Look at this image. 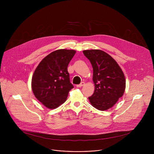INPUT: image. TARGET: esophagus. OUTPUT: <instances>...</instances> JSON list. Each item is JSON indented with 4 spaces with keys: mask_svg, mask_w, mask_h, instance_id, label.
I'll return each instance as SVG.
<instances>
[{
    "mask_svg": "<svg viewBox=\"0 0 154 154\" xmlns=\"http://www.w3.org/2000/svg\"><path fill=\"white\" fill-rule=\"evenodd\" d=\"M85 85V82H82L80 84H79V85H77V87H82V86H84Z\"/></svg>",
    "mask_w": 154,
    "mask_h": 154,
    "instance_id": "obj_1",
    "label": "esophagus"
}]
</instances>
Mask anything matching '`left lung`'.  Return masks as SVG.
Wrapping results in <instances>:
<instances>
[{"mask_svg":"<svg viewBox=\"0 0 154 154\" xmlns=\"http://www.w3.org/2000/svg\"><path fill=\"white\" fill-rule=\"evenodd\" d=\"M83 53L93 69L95 90L88 99L94 107L105 111L122 96L125 88L124 73L116 61L101 50H86Z\"/></svg>","mask_w":154,"mask_h":154,"instance_id":"8db88e82","label":"left lung"}]
</instances>
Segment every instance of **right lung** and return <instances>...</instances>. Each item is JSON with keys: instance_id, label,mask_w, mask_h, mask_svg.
I'll use <instances>...</instances> for the list:
<instances>
[{"instance_id": "obj_1", "label": "right lung", "mask_w": 154, "mask_h": 154, "mask_svg": "<svg viewBox=\"0 0 154 154\" xmlns=\"http://www.w3.org/2000/svg\"><path fill=\"white\" fill-rule=\"evenodd\" d=\"M75 54L74 50L54 51L39 63L34 72L32 80L33 94L48 108H56L64 103L74 88L67 68Z\"/></svg>"}]
</instances>
